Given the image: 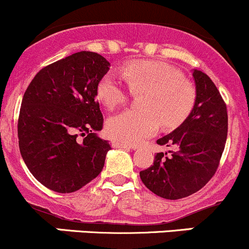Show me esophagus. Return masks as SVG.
Listing matches in <instances>:
<instances>
[{
	"mask_svg": "<svg viewBox=\"0 0 249 249\" xmlns=\"http://www.w3.org/2000/svg\"><path fill=\"white\" fill-rule=\"evenodd\" d=\"M112 147H115V149H130V145L128 144H124V142H117V140H114V142H111Z\"/></svg>",
	"mask_w": 249,
	"mask_h": 249,
	"instance_id": "1",
	"label": "esophagus"
}]
</instances>
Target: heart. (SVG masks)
<instances>
[{
  "label": "heart",
  "mask_w": 249,
  "mask_h": 249,
  "mask_svg": "<svg viewBox=\"0 0 249 249\" xmlns=\"http://www.w3.org/2000/svg\"><path fill=\"white\" fill-rule=\"evenodd\" d=\"M121 75L133 92H145L139 110L125 111L110 117L107 132L112 139L124 144H140L164 128L179 125L193 110L195 89L181 73L169 64L156 60H137L121 68ZM97 97L109 110L124 105L128 92L117 76L107 72L97 85Z\"/></svg>",
  "instance_id": "obj_1"
}]
</instances>
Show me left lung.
I'll list each match as a JSON object with an SVG mask.
<instances>
[{
    "label": "left lung",
    "mask_w": 249,
    "mask_h": 249,
    "mask_svg": "<svg viewBox=\"0 0 249 249\" xmlns=\"http://www.w3.org/2000/svg\"><path fill=\"white\" fill-rule=\"evenodd\" d=\"M196 99L190 115L178 128L157 140L176 146L159 152L154 164L140 172L144 185L160 197L179 200L197 193L216 172L228 137V111L213 81L200 70L193 71Z\"/></svg>",
    "instance_id": "left-lung-1"
}]
</instances>
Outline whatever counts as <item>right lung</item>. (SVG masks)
<instances>
[{
    "mask_svg": "<svg viewBox=\"0 0 249 249\" xmlns=\"http://www.w3.org/2000/svg\"><path fill=\"white\" fill-rule=\"evenodd\" d=\"M109 66L100 54L77 52L38 71L24 93L18 120L21 157L55 193L80 190L104 167L111 146L95 133L104 121L95 97Z\"/></svg>",
    "mask_w": 249,
    "mask_h": 249,
    "instance_id": "1",
    "label": "right lung"
}]
</instances>
